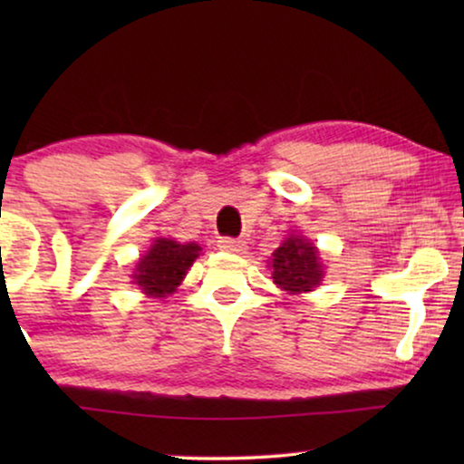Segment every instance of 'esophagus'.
<instances>
[{"label": "esophagus", "mask_w": 464, "mask_h": 464, "mask_svg": "<svg viewBox=\"0 0 464 464\" xmlns=\"http://www.w3.org/2000/svg\"><path fill=\"white\" fill-rule=\"evenodd\" d=\"M218 246H219L221 251H226V253H243V251L246 249L245 240H240V238H230V237L219 238V240H218Z\"/></svg>", "instance_id": "1"}]
</instances>
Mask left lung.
<instances>
[{"label": "left lung", "mask_w": 464, "mask_h": 464, "mask_svg": "<svg viewBox=\"0 0 464 464\" xmlns=\"http://www.w3.org/2000/svg\"><path fill=\"white\" fill-rule=\"evenodd\" d=\"M272 278L278 287L291 294L313 291L321 283L323 266L316 246L302 237H289L272 253Z\"/></svg>", "instance_id": "8db88e82"}]
</instances>
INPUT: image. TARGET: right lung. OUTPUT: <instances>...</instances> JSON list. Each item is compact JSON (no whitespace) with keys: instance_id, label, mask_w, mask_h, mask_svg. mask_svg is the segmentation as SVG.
I'll return each instance as SVG.
<instances>
[{"instance_id":"add662e5","label":"right lung","mask_w":464,"mask_h":464,"mask_svg":"<svg viewBox=\"0 0 464 464\" xmlns=\"http://www.w3.org/2000/svg\"><path fill=\"white\" fill-rule=\"evenodd\" d=\"M198 253L200 246L196 243L179 245L175 240L158 238L137 264V272L132 278L143 289V294L167 297L183 281Z\"/></svg>"}]
</instances>
